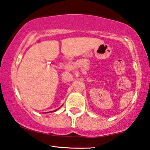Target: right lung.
<instances>
[{
	"instance_id": "obj_1",
	"label": "right lung",
	"mask_w": 150,
	"mask_h": 150,
	"mask_svg": "<svg viewBox=\"0 0 150 150\" xmlns=\"http://www.w3.org/2000/svg\"><path fill=\"white\" fill-rule=\"evenodd\" d=\"M56 110H54V111H56ZM54 111H52V112H54Z\"/></svg>"
}]
</instances>
